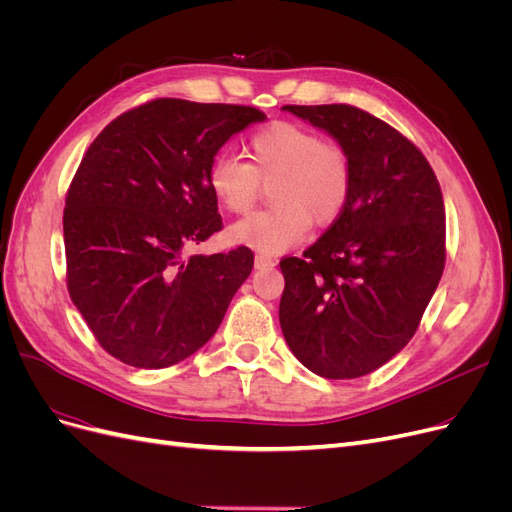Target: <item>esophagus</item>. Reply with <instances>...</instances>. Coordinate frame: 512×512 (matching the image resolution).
<instances>
[{
  "label": "esophagus",
  "instance_id": "obj_1",
  "mask_svg": "<svg viewBox=\"0 0 512 512\" xmlns=\"http://www.w3.org/2000/svg\"><path fill=\"white\" fill-rule=\"evenodd\" d=\"M275 267V258L267 254H256V269H269Z\"/></svg>",
  "mask_w": 512,
  "mask_h": 512
}]
</instances>
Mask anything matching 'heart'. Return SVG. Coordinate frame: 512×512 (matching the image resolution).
I'll use <instances>...</instances> for the list:
<instances>
[{
  "label": "heart",
  "mask_w": 512,
  "mask_h": 512,
  "mask_svg": "<svg viewBox=\"0 0 512 512\" xmlns=\"http://www.w3.org/2000/svg\"><path fill=\"white\" fill-rule=\"evenodd\" d=\"M250 164L218 156L209 166V188L230 213H247L271 185L273 209L247 215L228 228L230 241L262 254H280L301 243L312 218L329 226L342 218L354 183L350 153L292 121H275L252 134Z\"/></svg>",
  "instance_id": "heart-1"
}]
</instances>
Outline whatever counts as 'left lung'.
Returning <instances> with one entry per match:
<instances>
[{"label": "left lung", "instance_id": "obj_1", "mask_svg": "<svg viewBox=\"0 0 512 512\" xmlns=\"http://www.w3.org/2000/svg\"><path fill=\"white\" fill-rule=\"evenodd\" d=\"M286 111L352 158L348 207L303 258H282L280 324L292 354L329 380L361 378L404 350L446 262L444 200L412 141L350 104Z\"/></svg>", "mask_w": 512, "mask_h": 512}]
</instances>
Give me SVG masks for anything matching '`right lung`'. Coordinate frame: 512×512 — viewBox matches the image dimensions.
I'll use <instances>...</instances> for the list:
<instances>
[{
    "label": "right lung",
    "mask_w": 512,
    "mask_h": 512,
    "mask_svg": "<svg viewBox=\"0 0 512 512\" xmlns=\"http://www.w3.org/2000/svg\"><path fill=\"white\" fill-rule=\"evenodd\" d=\"M254 106L158 98L96 136L66 194V284L96 342L121 363L162 369L218 331L254 267L250 247L185 258L222 230L209 166Z\"/></svg>",
    "instance_id": "obj_1"
}]
</instances>
